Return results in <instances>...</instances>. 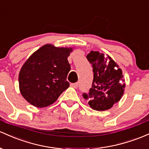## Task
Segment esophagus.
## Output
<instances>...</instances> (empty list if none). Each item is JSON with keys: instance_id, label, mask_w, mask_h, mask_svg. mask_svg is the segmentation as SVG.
Here are the masks:
<instances>
[{"instance_id": "esophagus-1", "label": "esophagus", "mask_w": 149, "mask_h": 149, "mask_svg": "<svg viewBox=\"0 0 149 149\" xmlns=\"http://www.w3.org/2000/svg\"><path fill=\"white\" fill-rule=\"evenodd\" d=\"M70 86H71L72 87H73V88H77L78 87V86H79V83L76 82V83L71 84H70Z\"/></svg>"}]
</instances>
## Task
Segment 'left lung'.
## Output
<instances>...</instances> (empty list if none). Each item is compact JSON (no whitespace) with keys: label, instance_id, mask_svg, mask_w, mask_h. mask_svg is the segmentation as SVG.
<instances>
[{"label":"left lung","instance_id":"left-lung-1","mask_svg":"<svg viewBox=\"0 0 149 149\" xmlns=\"http://www.w3.org/2000/svg\"><path fill=\"white\" fill-rule=\"evenodd\" d=\"M92 65L93 79L88 93L83 97L93 110L106 111L118 102L124 93L125 84L122 70L109 56L98 51H91L86 56Z\"/></svg>","mask_w":149,"mask_h":149}]
</instances>
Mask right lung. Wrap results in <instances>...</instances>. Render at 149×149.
<instances>
[{"label": "right lung", "mask_w": 149, "mask_h": 149, "mask_svg": "<svg viewBox=\"0 0 149 149\" xmlns=\"http://www.w3.org/2000/svg\"><path fill=\"white\" fill-rule=\"evenodd\" d=\"M71 48L46 44L31 55L19 74L21 94L37 108L53 104L70 86L67 77L70 70L68 61Z\"/></svg>", "instance_id": "obj_1"}]
</instances>
